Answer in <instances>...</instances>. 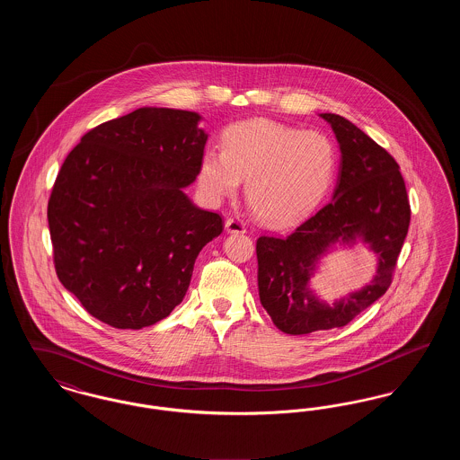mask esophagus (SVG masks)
Masks as SVG:
<instances>
[{
	"label": "esophagus",
	"instance_id": "1",
	"mask_svg": "<svg viewBox=\"0 0 460 460\" xmlns=\"http://www.w3.org/2000/svg\"><path fill=\"white\" fill-rule=\"evenodd\" d=\"M226 231L234 233V234H243V233H246V226L240 217H229L226 220Z\"/></svg>",
	"mask_w": 460,
	"mask_h": 460
}]
</instances>
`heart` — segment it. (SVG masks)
Here are the masks:
<instances>
[{
  "instance_id": "1",
  "label": "heart",
  "mask_w": 460,
  "mask_h": 460,
  "mask_svg": "<svg viewBox=\"0 0 460 460\" xmlns=\"http://www.w3.org/2000/svg\"><path fill=\"white\" fill-rule=\"evenodd\" d=\"M334 171L336 154L324 134L252 119L224 132L222 150L203 154L198 182L219 201L246 179L244 197L255 216L270 226H288L317 207Z\"/></svg>"
}]
</instances>
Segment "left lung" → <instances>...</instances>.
I'll list each match as a JSON object with an SVG mask.
<instances>
[{
    "instance_id": "left-lung-1",
    "label": "left lung",
    "mask_w": 460,
    "mask_h": 460,
    "mask_svg": "<svg viewBox=\"0 0 460 460\" xmlns=\"http://www.w3.org/2000/svg\"><path fill=\"white\" fill-rule=\"evenodd\" d=\"M336 134L341 164L332 199L288 236L257 240L261 304L286 334L343 328L381 298L394 281V265L411 224L405 181L392 155L350 120L321 113ZM367 242L378 255L372 283L332 306L307 288L314 263L340 240Z\"/></svg>"
}]
</instances>
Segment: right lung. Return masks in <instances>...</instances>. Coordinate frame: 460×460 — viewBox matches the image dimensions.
Masks as SVG:
<instances>
[{
    "mask_svg": "<svg viewBox=\"0 0 460 460\" xmlns=\"http://www.w3.org/2000/svg\"><path fill=\"white\" fill-rule=\"evenodd\" d=\"M198 122L186 110H134L86 132L57 175L48 201L57 276L111 328L165 319L224 229L184 195L207 143Z\"/></svg>",
    "mask_w": 460,
    "mask_h": 460,
    "instance_id": "right-lung-1",
    "label": "right lung"
}]
</instances>
